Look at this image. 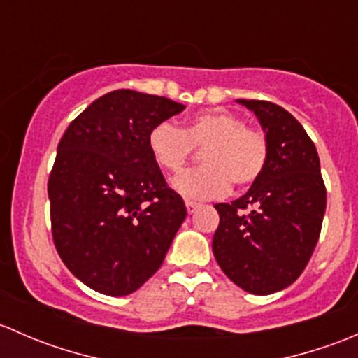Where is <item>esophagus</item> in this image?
<instances>
[{"instance_id":"obj_1","label":"esophagus","mask_w":358,"mask_h":358,"mask_svg":"<svg viewBox=\"0 0 358 358\" xmlns=\"http://www.w3.org/2000/svg\"><path fill=\"white\" fill-rule=\"evenodd\" d=\"M185 206H187V211H189V215H192V213H196L197 209L201 208V204H197V202H192V201H187Z\"/></svg>"}]
</instances>
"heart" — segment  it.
<instances>
[{
  "mask_svg": "<svg viewBox=\"0 0 358 358\" xmlns=\"http://www.w3.org/2000/svg\"><path fill=\"white\" fill-rule=\"evenodd\" d=\"M147 147L164 171L183 168L194 147H204L199 168L187 169L171 180L180 196L192 201L218 199L230 185L248 187L262 176L268 159L265 133L246 126L230 110H204L192 115L185 128L161 121L150 128Z\"/></svg>",
  "mask_w": 358,
  "mask_h": 358,
  "instance_id": "heart-1",
  "label": "heart"
}]
</instances>
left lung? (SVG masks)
Instances as JSON below:
<instances>
[{"label": "left lung", "instance_id": "obj_1", "mask_svg": "<svg viewBox=\"0 0 358 358\" xmlns=\"http://www.w3.org/2000/svg\"><path fill=\"white\" fill-rule=\"evenodd\" d=\"M237 103L258 117L268 159L243 197L215 206L213 255L234 284L265 296L286 289L305 270L319 241L326 187L315 145L289 112L265 100Z\"/></svg>", "mask_w": 358, "mask_h": 358}]
</instances>
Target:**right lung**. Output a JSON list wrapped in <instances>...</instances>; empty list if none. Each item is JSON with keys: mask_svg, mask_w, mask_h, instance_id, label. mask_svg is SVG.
Returning <instances> with one entry per match:
<instances>
[{"mask_svg": "<svg viewBox=\"0 0 358 358\" xmlns=\"http://www.w3.org/2000/svg\"><path fill=\"white\" fill-rule=\"evenodd\" d=\"M185 106L115 90L69 124L48 180L53 243L76 279L107 296L147 282L187 216L147 147L157 122Z\"/></svg>", "mask_w": 358, "mask_h": 358, "instance_id": "1", "label": "right lung"}]
</instances>
